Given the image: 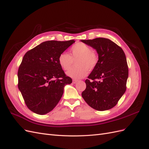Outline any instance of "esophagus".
<instances>
[{"label":"esophagus","mask_w":149,"mask_h":149,"mask_svg":"<svg viewBox=\"0 0 149 149\" xmlns=\"http://www.w3.org/2000/svg\"><path fill=\"white\" fill-rule=\"evenodd\" d=\"M78 81L77 80V79H73V83H74V84H76V83H77Z\"/></svg>","instance_id":"1"}]
</instances>
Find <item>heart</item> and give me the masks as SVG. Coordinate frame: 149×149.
<instances>
[{
  "instance_id": "b5f03b06",
  "label": "heart",
  "mask_w": 149,
  "mask_h": 149,
  "mask_svg": "<svg viewBox=\"0 0 149 149\" xmlns=\"http://www.w3.org/2000/svg\"><path fill=\"white\" fill-rule=\"evenodd\" d=\"M76 61V67L67 73L70 77L74 79L83 78L86 76L88 70L93 71L97 65L99 58L97 54L93 51L88 45L82 42L75 43L70 49V54L63 52L58 56V64L61 68L69 70Z\"/></svg>"
}]
</instances>
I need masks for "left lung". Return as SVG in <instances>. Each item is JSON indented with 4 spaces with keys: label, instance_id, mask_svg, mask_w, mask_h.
<instances>
[{
    "label": "left lung",
    "instance_id": "obj_1",
    "mask_svg": "<svg viewBox=\"0 0 149 149\" xmlns=\"http://www.w3.org/2000/svg\"><path fill=\"white\" fill-rule=\"evenodd\" d=\"M96 49L99 61L85 81L81 95L88 104L97 111L114 107L126 90L129 70L125 53L118 45L104 38L81 40Z\"/></svg>",
    "mask_w": 149,
    "mask_h": 149
}]
</instances>
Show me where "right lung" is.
Segmentation results:
<instances>
[{
    "mask_svg": "<svg viewBox=\"0 0 149 149\" xmlns=\"http://www.w3.org/2000/svg\"><path fill=\"white\" fill-rule=\"evenodd\" d=\"M75 41L51 40L26 52L18 70V88L29 109L43 115L52 111L63 94L64 86L71 84L58 64V56Z\"/></svg>",
    "mask_w": 149,
    "mask_h": 149,
    "instance_id": "add662e5",
    "label": "right lung"
}]
</instances>
